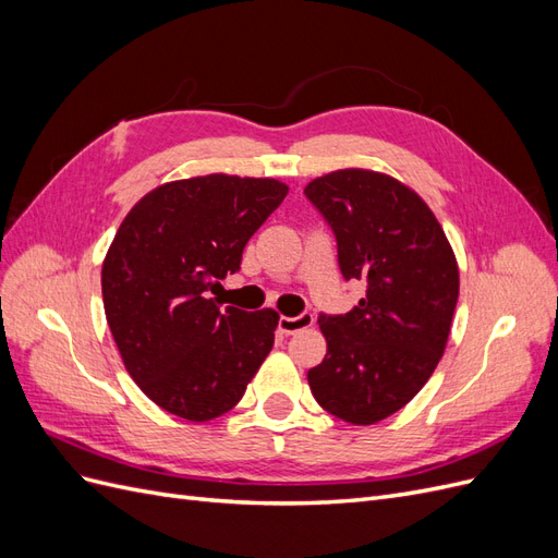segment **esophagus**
I'll use <instances>...</instances> for the list:
<instances>
[{
	"instance_id": "esophagus-1",
	"label": "esophagus",
	"mask_w": 558,
	"mask_h": 558,
	"mask_svg": "<svg viewBox=\"0 0 558 558\" xmlns=\"http://www.w3.org/2000/svg\"><path fill=\"white\" fill-rule=\"evenodd\" d=\"M314 324V314L310 312H302L298 316H281L279 318V330L286 335H295L300 330H305Z\"/></svg>"
}]
</instances>
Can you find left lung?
Returning <instances> with one entry per match:
<instances>
[{
    "label": "left lung",
    "instance_id": "1",
    "mask_svg": "<svg viewBox=\"0 0 558 558\" xmlns=\"http://www.w3.org/2000/svg\"><path fill=\"white\" fill-rule=\"evenodd\" d=\"M335 234L347 281L365 298L347 314H318L328 353L307 373L332 416L369 426L408 404L440 363L459 300V267L437 218L408 185L340 170L305 189Z\"/></svg>",
    "mask_w": 558,
    "mask_h": 558
}]
</instances>
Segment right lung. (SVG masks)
<instances>
[{"mask_svg": "<svg viewBox=\"0 0 558 558\" xmlns=\"http://www.w3.org/2000/svg\"><path fill=\"white\" fill-rule=\"evenodd\" d=\"M289 193L275 179L209 174L144 195L102 265L111 335L130 377L165 412H230L275 344L277 312L221 310L207 295L234 275L251 234Z\"/></svg>", "mask_w": 558, "mask_h": 558, "instance_id": "right-lung-1", "label": "right lung"}]
</instances>
